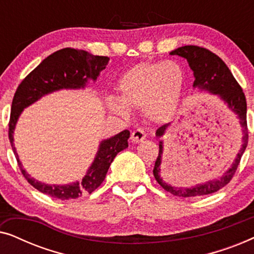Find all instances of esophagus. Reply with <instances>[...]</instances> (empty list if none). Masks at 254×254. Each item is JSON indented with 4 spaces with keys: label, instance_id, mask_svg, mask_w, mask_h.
<instances>
[{
    "label": "esophagus",
    "instance_id": "34e87169",
    "mask_svg": "<svg viewBox=\"0 0 254 254\" xmlns=\"http://www.w3.org/2000/svg\"><path fill=\"white\" fill-rule=\"evenodd\" d=\"M145 137H147V134H145V131L143 129H141V128L134 130L130 135V140L133 143H140V142L145 140Z\"/></svg>",
    "mask_w": 254,
    "mask_h": 254
}]
</instances>
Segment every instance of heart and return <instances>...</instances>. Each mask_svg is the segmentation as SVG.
Here are the masks:
<instances>
[{
    "instance_id": "heart-1",
    "label": "heart",
    "mask_w": 254,
    "mask_h": 254,
    "mask_svg": "<svg viewBox=\"0 0 254 254\" xmlns=\"http://www.w3.org/2000/svg\"><path fill=\"white\" fill-rule=\"evenodd\" d=\"M185 82V69L177 61L138 64L120 78V98L109 97L107 110L128 119L130 109H142L151 123H168L178 110Z\"/></svg>"
}]
</instances>
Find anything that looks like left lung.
<instances>
[{"instance_id": "obj_1", "label": "left lung", "mask_w": 254, "mask_h": 254, "mask_svg": "<svg viewBox=\"0 0 254 254\" xmlns=\"http://www.w3.org/2000/svg\"><path fill=\"white\" fill-rule=\"evenodd\" d=\"M171 55H179L186 59L189 62L190 68L192 69L194 75L193 89L197 92H207L210 95L217 96L228 109L237 116L239 125L242 127L243 137L241 148L236 155L232 164L224 173L213 180H208L206 183L196 184L190 187H175L165 183L161 177V165L163 156V141H159V152L158 157L155 162V168L152 170L155 179L164 189L166 192H170L176 196L190 197L207 195L217 192L222 187H224L230 182L237 170L239 162L243 154H244L246 145H248L249 134L248 124H246V99L245 95L239 84L236 81L231 71L229 70L227 64L217 57L216 54L211 53L210 51L199 46H183L177 50L170 52ZM170 127V124L159 127L156 130V136L162 137L165 135L166 130Z\"/></svg>"}]
</instances>
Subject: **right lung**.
Segmentation results:
<instances>
[{
	"mask_svg": "<svg viewBox=\"0 0 254 254\" xmlns=\"http://www.w3.org/2000/svg\"><path fill=\"white\" fill-rule=\"evenodd\" d=\"M109 61L110 59L107 57L92 55L82 50L64 48L41 61V64L31 71L17 88L10 114L9 140L23 176L39 192L61 200L76 199L86 193L91 194L104 182L111 163L116 158L118 152L128 147V137L130 133L129 130L125 129L100 142L95 159L82 180L65 185H51L32 178L25 171L13 143V131L24 109L38 102L44 96L55 91L64 89H85L89 81H97L100 71L106 68Z\"/></svg>",
	"mask_w": 254,
	"mask_h": 254,
	"instance_id": "1",
	"label": "right lung"
}]
</instances>
